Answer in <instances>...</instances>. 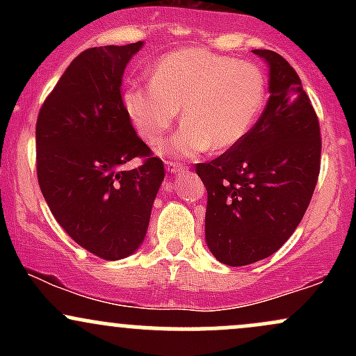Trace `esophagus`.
Returning <instances> with one entry per match:
<instances>
[{
	"mask_svg": "<svg viewBox=\"0 0 356 356\" xmlns=\"http://www.w3.org/2000/svg\"><path fill=\"white\" fill-rule=\"evenodd\" d=\"M165 167L169 172H182V170H186L187 167L184 164H179V162H165Z\"/></svg>",
	"mask_w": 356,
	"mask_h": 356,
	"instance_id": "1",
	"label": "esophagus"
}]
</instances>
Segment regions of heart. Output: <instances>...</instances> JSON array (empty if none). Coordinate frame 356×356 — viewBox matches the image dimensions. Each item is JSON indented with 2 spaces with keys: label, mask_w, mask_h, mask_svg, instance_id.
<instances>
[{
  "label": "heart",
  "mask_w": 356,
  "mask_h": 356,
  "mask_svg": "<svg viewBox=\"0 0 356 356\" xmlns=\"http://www.w3.org/2000/svg\"><path fill=\"white\" fill-rule=\"evenodd\" d=\"M266 99V80L251 61H236L204 48L162 56L150 83L129 85L122 104L137 136L157 145L182 112V125L164 150L195 157L238 145L254 125Z\"/></svg>",
  "instance_id": "b5f03b06"
}]
</instances>
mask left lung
I'll use <instances>...</instances> for the list:
<instances>
[{
    "label": "left lung",
    "instance_id": "1",
    "mask_svg": "<svg viewBox=\"0 0 356 356\" xmlns=\"http://www.w3.org/2000/svg\"><path fill=\"white\" fill-rule=\"evenodd\" d=\"M269 99L238 145L195 165L207 191L206 243L227 266L276 252L303 219L320 174V122L295 68L271 50Z\"/></svg>",
    "mask_w": 356,
    "mask_h": 356
}]
</instances>
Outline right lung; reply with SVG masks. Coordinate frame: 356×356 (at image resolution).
Returning a JSON list of instances; mask_svg holds the SVG:
<instances>
[{"mask_svg": "<svg viewBox=\"0 0 356 356\" xmlns=\"http://www.w3.org/2000/svg\"><path fill=\"white\" fill-rule=\"evenodd\" d=\"M142 44L81 51L36 120V174L44 201L76 244L108 261L144 243L165 174L122 104V76ZM136 156L145 159L143 165L124 171Z\"/></svg>", "mask_w": 356, "mask_h": 356, "instance_id": "1", "label": "right lung"}]
</instances>
